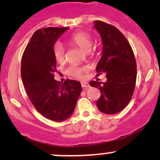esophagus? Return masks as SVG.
<instances>
[{
	"label": "esophagus",
	"mask_w": 160,
	"mask_h": 160,
	"mask_svg": "<svg viewBox=\"0 0 160 160\" xmlns=\"http://www.w3.org/2000/svg\"><path fill=\"white\" fill-rule=\"evenodd\" d=\"M81 86L82 88H89V84L86 82H81Z\"/></svg>",
	"instance_id": "esophagus-1"
}]
</instances>
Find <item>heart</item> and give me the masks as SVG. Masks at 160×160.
I'll return each instance as SVG.
<instances>
[{
	"label": "heart",
	"mask_w": 160,
	"mask_h": 160,
	"mask_svg": "<svg viewBox=\"0 0 160 160\" xmlns=\"http://www.w3.org/2000/svg\"><path fill=\"white\" fill-rule=\"evenodd\" d=\"M70 43L80 48L82 52L88 53L92 47V39L88 33L79 32L75 33L70 38ZM53 56L58 62H62L65 58V51L64 46L60 42H56L53 46ZM83 69L79 66L72 65L67 69V74L74 78H82Z\"/></svg>",
	"instance_id": "obj_1"
}]
</instances>
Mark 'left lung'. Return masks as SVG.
I'll return each mask as SVG.
<instances>
[{"label": "left lung", "mask_w": 160, "mask_h": 160, "mask_svg": "<svg viewBox=\"0 0 160 160\" xmlns=\"http://www.w3.org/2000/svg\"><path fill=\"white\" fill-rule=\"evenodd\" d=\"M102 38V55L96 67L98 74H106L105 82L91 81L90 86L101 92L97 101L98 110L114 114L129 103L135 87L137 65L134 52L127 39L117 28L102 21L94 26Z\"/></svg>", "instance_id": "obj_1"}]
</instances>
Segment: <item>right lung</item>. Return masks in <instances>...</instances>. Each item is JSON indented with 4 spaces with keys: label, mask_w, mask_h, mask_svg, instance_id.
<instances>
[{
    "label": "right lung",
    "mask_w": 160,
    "mask_h": 160,
    "mask_svg": "<svg viewBox=\"0 0 160 160\" xmlns=\"http://www.w3.org/2000/svg\"><path fill=\"white\" fill-rule=\"evenodd\" d=\"M68 28H45L34 33L22 57L21 76L29 99L40 114L61 122L71 116L82 91L80 82L67 79L60 83L53 46Z\"/></svg>",
    "instance_id": "obj_1"
}]
</instances>
